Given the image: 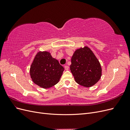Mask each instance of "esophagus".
<instances>
[{
    "label": "esophagus",
    "instance_id": "1",
    "mask_svg": "<svg viewBox=\"0 0 130 130\" xmlns=\"http://www.w3.org/2000/svg\"><path fill=\"white\" fill-rule=\"evenodd\" d=\"M64 68L66 70H68L69 69V66H67V65H66L64 66Z\"/></svg>",
    "mask_w": 130,
    "mask_h": 130
}]
</instances>
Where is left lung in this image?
Instances as JSON below:
<instances>
[{"label":"left lung","mask_w":130,"mask_h":130,"mask_svg":"<svg viewBox=\"0 0 130 130\" xmlns=\"http://www.w3.org/2000/svg\"><path fill=\"white\" fill-rule=\"evenodd\" d=\"M70 66L75 81L85 87H90L100 80L101 68L99 61L88 47L76 50Z\"/></svg>","instance_id":"left-lung-1"}]
</instances>
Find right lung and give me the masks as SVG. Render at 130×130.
<instances>
[{
    "mask_svg": "<svg viewBox=\"0 0 130 130\" xmlns=\"http://www.w3.org/2000/svg\"><path fill=\"white\" fill-rule=\"evenodd\" d=\"M64 69L49 53L38 52L31 66L30 73L35 84L48 88L58 83Z\"/></svg>",
    "mask_w": 130,
    "mask_h": 130,
    "instance_id": "right-lung-1",
    "label": "right lung"
}]
</instances>
